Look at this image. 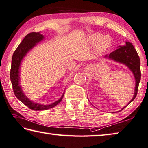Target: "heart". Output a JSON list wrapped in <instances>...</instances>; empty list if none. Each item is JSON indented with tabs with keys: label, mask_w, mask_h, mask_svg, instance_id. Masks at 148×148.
Instances as JSON below:
<instances>
[{
	"label": "heart",
	"mask_w": 148,
	"mask_h": 148,
	"mask_svg": "<svg viewBox=\"0 0 148 148\" xmlns=\"http://www.w3.org/2000/svg\"><path fill=\"white\" fill-rule=\"evenodd\" d=\"M86 44L89 46H93L96 44L95 51L97 54H101L108 50L112 43V38L108 36H103L99 33H94L86 37Z\"/></svg>",
	"instance_id": "heart-1"
}]
</instances>
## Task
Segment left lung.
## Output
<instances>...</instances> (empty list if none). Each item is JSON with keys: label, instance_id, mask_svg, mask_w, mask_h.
Wrapping results in <instances>:
<instances>
[{"label": "left lung", "instance_id": "8db88e82", "mask_svg": "<svg viewBox=\"0 0 148 148\" xmlns=\"http://www.w3.org/2000/svg\"><path fill=\"white\" fill-rule=\"evenodd\" d=\"M116 50L112 52L110 54H106L103 58L112 60L113 62H117L121 64L126 66L133 73L135 80V86L134 90V94L133 98L127 105L132 102L137 96L138 85H139L141 73H140V61L139 56L135 49L132 43L126 42L125 45H119ZM126 105V106H127ZM124 107L119 111L123 110Z\"/></svg>", "mask_w": 148, "mask_h": 148}]
</instances>
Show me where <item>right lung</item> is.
Segmentation results:
<instances>
[{
	"label": "right lung",
	"mask_w": 148,
	"mask_h": 148,
	"mask_svg": "<svg viewBox=\"0 0 148 148\" xmlns=\"http://www.w3.org/2000/svg\"><path fill=\"white\" fill-rule=\"evenodd\" d=\"M44 39L45 37L41 34V32H38V33L33 32L28 34L25 36L24 40L14 52L11 60L10 79L14 95H16L17 99L24 103L25 105L35 111L45 110L56 106L62 100L65 94V92H63L60 99L55 102L49 105H43L30 100L22 90L20 85V68H21L22 63L24 58L32 49L36 47L38 43L42 42Z\"/></svg>",
	"instance_id": "obj_1"
}]
</instances>
